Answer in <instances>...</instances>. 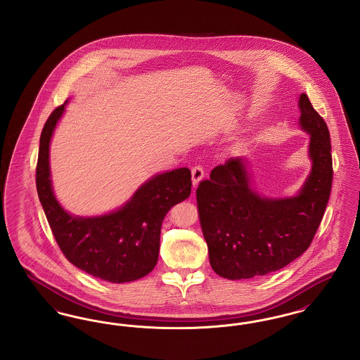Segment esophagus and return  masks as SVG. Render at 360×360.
Returning <instances> with one entry per match:
<instances>
[{
  "mask_svg": "<svg viewBox=\"0 0 360 360\" xmlns=\"http://www.w3.org/2000/svg\"><path fill=\"white\" fill-rule=\"evenodd\" d=\"M202 179H204V169L200 167V166L193 167V169H191V182H193V188H197Z\"/></svg>",
  "mask_w": 360,
  "mask_h": 360,
  "instance_id": "1",
  "label": "esophagus"
}]
</instances>
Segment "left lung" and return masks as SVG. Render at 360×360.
Wrapping results in <instances>:
<instances>
[{"label": "left lung", "instance_id": "1", "mask_svg": "<svg viewBox=\"0 0 360 360\" xmlns=\"http://www.w3.org/2000/svg\"><path fill=\"white\" fill-rule=\"evenodd\" d=\"M298 124L309 135L310 172L294 195L257 193L245 156L214 167L197 188L209 262L226 279H250L288 266L308 250L332 188L330 137L308 96L298 98Z\"/></svg>", "mask_w": 360, "mask_h": 360}]
</instances>
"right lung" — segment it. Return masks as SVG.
<instances>
[{
  "mask_svg": "<svg viewBox=\"0 0 360 360\" xmlns=\"http://www.w3.org/2000/svg\"><path fill=\"white\" fill-rule=\"evenodd\" d=\"M69 101L46 122L39 147L36 188L65 257L79 270L112 283L140 279L154 270L159 257L160 226L172 206L191 191L188 167L155 174L117 209L98 216H75L58 201L52 188L50 144Z\"/></svg>",
  "mask_w": 360,
  "mask_h": 360,
  "instance_id": "1",
  "label": "right lung"
}]
</instances>
